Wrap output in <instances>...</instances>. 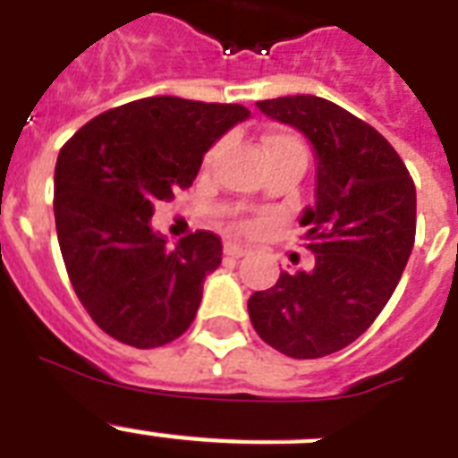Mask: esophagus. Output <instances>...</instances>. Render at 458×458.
<instances>
[{
  "label": "esophagus",
  "mask_w": 458,
  "mask_h": 458,
  "mask_svg": "<svg viewBox=\"0 0 458 458\" xmlns=\"http://www.w3.org/2000/svg\"><path fill=\"white\" fill-rule=\"evenodd\" d=\"M224 251H225V256H230V258H242L249 253V249H246V246H240V244H233V242H225Z\"/></svg>",
  "instance_id": "34e87169"
}]
</instances>
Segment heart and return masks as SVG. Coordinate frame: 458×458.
<instances>
[{
	"instance_id": "1",
	"label": "heart",
	"mask_w": 458,
	"mask_h": 458,
	"mask_svg": "<svg viewBox=\"0 0 458 458\" xmlns=\"http://www.w3.org/2000/svg\"><path fill=\"white\" fill-rule=\"evenodd\" d=\"M262 149L267 154V161H295L304 168L309 163V149H306L304 140L297 133H290V131H269V133L262 135ZM218 152H221V145H214L207 152V165L218 157ZM237 228L249 230L251 224L242 218V221H237Z\"/></svg>"
}]
</instances>
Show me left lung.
Returning a JSON list of instances; mask_svg holds the SVG:
<instances>
[{"mask_svg":"<svg viewBox=\"0 0 458 458\" xmlns=\"http://www.w3.org/2000/svg\"><path fill=\"white\" fill-rule=\"evenodd\" d=\"M258 108L313 142L318 186L300 218L313 269L281 272L253 293L249 316L274 350L318 360L360 339L399 285L415 244V182L383 135L327 98L297 94Z\"/></svg>","mask_w":458,"mask_h":458,"instance_id":"left-lung-1","label":"left lung"}]
</instances>
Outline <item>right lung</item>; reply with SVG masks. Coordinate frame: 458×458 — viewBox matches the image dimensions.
<instances>
[{"instance_id": "right-lung-1", "label": "right lung", "mask_w": 458, "mask_h": 458, "mask_svg": "<svg viewBox=\"0 0 458 458\" xmlns=\"http://www.w3.org/2000/svg\"><path fill=\"white\" fill-rule=\"evenodd\" d=\"M246 117L237 103L149 97L97 114L59 149L53 205L64 265L91 320L119 344L158 348L193 323L202 281L221 265V237L196 230L168 249L149 218Z\"/></svg>"}]
</instances>
